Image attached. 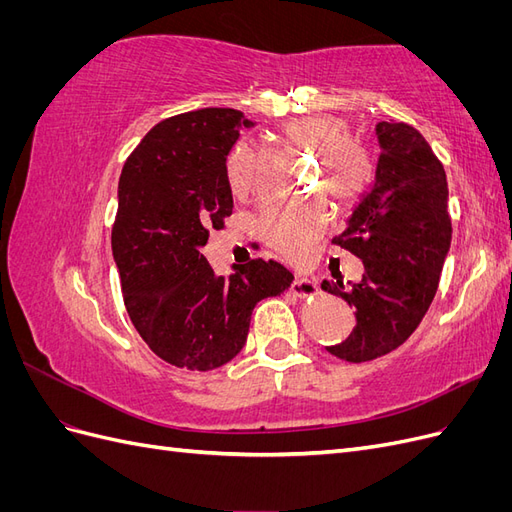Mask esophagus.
I'll return each mask as SVG.
<instances>
[{
    "label": "esophagus",
    "instance_id": "obj_1",
    "mask_svg": "<svg viewBox=\"0 0 512 512\" xmlns=\"http://www.w3.org/2000/svg\"><path fill=\"white\" fill-rule=\"evenodd\" d=\"M292 292L297 297H312V294H318V282L312 280V277H297L292 282Z\"/></svg>",
    "mask_w": 512,
    "mask_h": 512
}]
</instances>
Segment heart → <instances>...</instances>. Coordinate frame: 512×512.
Listing matches in <instances>:
<instances>
[{
	"instance_id": "heart-1",
	"label": "heart",
	"mask_w": 512,
	"mask_h": 512,
	"mask_svg": "<svg viewBox=\"0 0 512 512\" xmlns=\"http://www.w3.org/2000/svg\"><path fill=\"white\" fill-rule=\"evenodd\" d=\"M292 143L316 151V181L335 205H350L359 198L374 177V160L365 145L350 138V123L335 115H312L292 119L284 126ZM228 183L235 194L254 188L256 153L250 145L232 149L228 164ZM327 226V215L320 205L271 207L262 215L267 239L292 260L307 258L312 243Z\"/></svg>"
}]
</instances>
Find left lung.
<instances>
[{"label": "left lung", "mask_w": 512, "mask_h": 512, "mask_svg": "<svg viewBox=\"0 0 512 512\" xmlns=\"http://www.w3.org/2000/svg\"><path fill=\"white\" fill-rule=\"evenodd\" d=\"M374 183L352 209L337 245L363 260V280H324L322 290L354 307L346 342L329 346L337 359L363 363L399 348L436 297L451 250L448 183L442 162L408 123L380 121Z\"/></svg>", "instance_id": "left-lung-1"}]
</instances>
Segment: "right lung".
Returning a JSON list of instances; mask_svg holds the SVG:
<instances>
[{
  "label": "right lung",
  "mask_w": 512,
  "mask_h": 512,
  "mask_svg": "<svg viewBox=\"0 0 512 512\" xmlns=\"http://www.w3.org/2000/svg\"><path fill=\"white\" fill-rule=\"evenodd\" d=\"M254 121L235 108H200L160 121L119 179L113 258L130 320L166 363L209 371L243 350L258 301L290 288L275 260L215 275L203 247L232 213L226 160Z\"/></svg>",
  "instance_id": "add662e5"
}]
</instances>
